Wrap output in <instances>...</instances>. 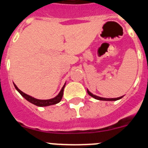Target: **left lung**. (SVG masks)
<instances>
[{
    "instance_id": "1",
    "label": "left lung",
    "mask_w": 148,
    "mask_h": 148,
    "mask_svg": "<svg viewBox=\"0 0 148 148\" xmlns=\"http://www.w3.org/2000/svg\"><path fill=\"white\" fill-rule=\"evenodd\" d=\"M87 92H88V94L90 96H92V97L97 99V100H100V101H117V100H119V99H121L122 97H117V98H103V97H98V96L95 95H93V94L91 93V92H90L88 89H87Z\"/></svg>"
}]
</instances>
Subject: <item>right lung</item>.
Masks as SVG:
<instances>
[{
    "mask_svg": "<svg viewBox=\"0 0 148 148\" xmlns=\"http://www.w3.org/2000/svg\"><path fill=\"white\" fill-rule=\"evenodd\" d=\"M15 88H16L18 92L24 97V98L26 99L27 101H28L29 102H30L31 103L33 104L36 105V106H51V105H53V104H56V103H58L60 101L62 100V95H63V91H64V88H65V84L64 85L62 88L61 89L60 92L59 93V95L56 97H55L54 98H52V99H49V100H38V99H36L34 97H31V96L28 95L27 94L24 93L23 92H21L15 84Z\"/></svg>",
    "mask_w": 148,
    "mask_h": 148,
    "instance_id": "right-lung-1",
    "label": "right lung"
}]
</instances>
